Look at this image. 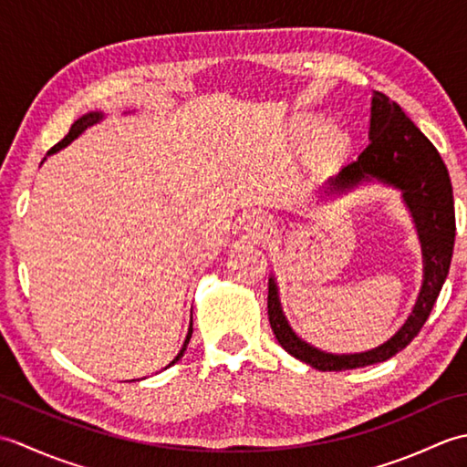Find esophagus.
<instances>
[{"mask_svg":"<svg viewBox=\"0 0 467 467\" xmlns=\"http://www.w3.org/2000/svg\"><path fill=\"white\" fill-rule=\"evenodd\" d=\"M259 224H263V226H265V221H261V223H259Z\"/></svg>","mask_w":467,"mask_h":467,"instance_id":"34e87169","label":"esophagus"}]
</instances>
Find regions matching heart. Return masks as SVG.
I'll use <instances>...</instances> for the list:
<instances>
[{"label":"heart","instance_id":"b5f03b06","mask_svg":"<svg viewBox=\"0 0 467 467\" xmlns=\"http://www.w3.org/2000/svg\"><path fill=\"white\" fill-rule=\"evenodd\" d=\"M311 126H313V118H309V116H303L296 120V130L299 132L309 130ZM343 144H345V134L341 128H337V126H331V124L323 126L321 130L315 134V148L321 154H333L339 150Z\"/></svg>","mask_w":467,"mask_h":467}]
</instances>
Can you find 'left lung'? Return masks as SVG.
<instances>
[{
    "mask_svg": "<svg viewBox=\"0 0 467 467\" xmlns=\"http://www.w3.org/2000/svg\"><path fill=\"white\" fill-rule=\"evenodd\" d=\"M369 138L371 142L359 158L347 164L341 174L331 181V191H343L371 176L401 188L423 246V286L410 319L389 341L367 353L331 355L306 345L293 333L281 311L276 286L271 279L266 306H269V323L276 341L286 353L321 371H345L381 363L405 349L428 321L445 276L450 273L455 241V211L450 174L440 152L405 116L401 106L381 92H373Z\"/></svg>",
    "mask_w": 467,
    "mask_h": 467,
    "instance_id": "1",
    "label": "left lung"
}]
</instances>
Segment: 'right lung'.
Wrapping results in <instances>:
<instances>
[{
    "label": "right lung",
    "instance_id": "right-lung-1",
    "mask_svg": "<svg viewBox=\"0 0 467 467\" xmlns=\"http://www.w3.org/2000/svg\"><path fill=\"white\" fill-rule=\"evenodd\" d=\"M98 120H102V114H98V112H92V114H86V116H82L80 120H76L74 124H72V128H69V132H67V136L64 138V140H59L54 148H49L47 150V154H54L56 150H59V148H64V146H67L69 142L74 140V138L80 134V132H84L88 126H92V124H96ZM191 337H192V321H191V329H188V335H186V341H184V345H182V349H181V353L176 355V359L171 363V365H174L178 359H181V357L184 355V351H186V345H188V341H191ZM168 365V367H171Z\"/></svg>",
    "mask_w": 467,
    "mask_h": 467
}]
</instances>
